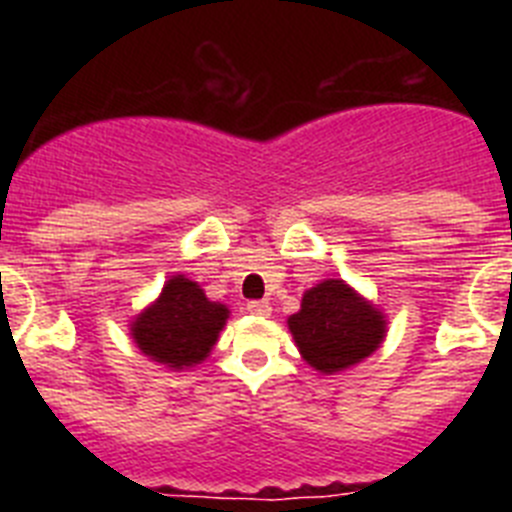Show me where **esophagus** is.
Instances as JSON below:
<instances>
[{
	"label": "esophagus",
	"mask_w": 512,
	"mask_h": 512,
	"mask_svg": "<svg viewBox=\"0 0 512 512\" xmlns=\"http://www.w3.org/2000/svg\"><path fill=\"white\" fill-rule=\"evenodd\" d=\"M246 310L251 312V315H259V318H266V315H271V305L266 300H253L248 302Z\"/></svg>",
	"instance_id": "34e87169"
}]
</instances>
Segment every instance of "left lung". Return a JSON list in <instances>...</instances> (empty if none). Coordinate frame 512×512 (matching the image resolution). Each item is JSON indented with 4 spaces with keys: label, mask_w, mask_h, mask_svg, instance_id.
<instances>
[{
    "label": "left lung",
    "mask_w": 512,
    "mask_h": 512,
    "mask_svg": "<svg viewBox=\"0 0 512 512\" xmlns=\"http://www.w3.org/2000/svg\"><path fill=\"white\" fill-rule=\"evenodd\" d=\"M302 359L336 374L372 356L384 341V315L343 279H325L302 295L300 312L287 318Z\"/></svg>",
    "instance_id": "1"
}]
</instances>
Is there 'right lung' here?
Here are the masks:
<instances>
[{
  "mask_svg": "<svg viewBox=\"0 0 512 512\" xmlns=\"http://www.w3.org/2000/svg\"><path fill=\"white\" fill-rule=\"evenodd\" d=\"M228 315V307L207 300L200 284L176 274L164 284L158 300L130 323V336L148 359L184 369L210 356Z\"/></svg>",
  "mask_w": 512,
  "mask_h": 512,
  "instance_id": "obj_1",
  "label": "right lung"
}]
</instances>
